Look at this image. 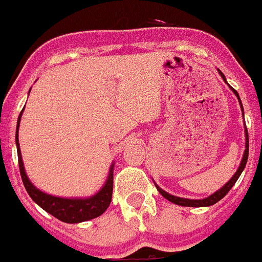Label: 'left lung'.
I'll return each mask as SVG.
<instances>
[{
	"label": "left lung",
	"instance_id": "1",
	"mask_svg": "<svg viewBox=\"0 0 262 262\" xmlns=\"http://www.w3.org/2000/svg\"><path fill=\"white\" fill-rule=\"evenodd\" d=\"M217 72H219V75H221V77L223 78V81L226 82L227 85H228V82H227L226 77H224V75L222 73L221 69H217ZM230 86V85H228ZM230 89L232 90L233 94L236 96V98L239 99V103H240V107H242V111H243V117H244V108H243V105H242V101H240V97H239V93L236 92L235 89H233L232 86H230ZM248 154H249V140H248V131H247V127H245V151H244V155H243V159H242V163H240L239 168H237V170L235 172V174L231 177V180L228 182H227L226 185H223V186L219 189V190H216L215 193H212L211 195L206 196V198H202V200H189V198H181V196H176V195H172V194L166 193L165 190H163L161 187L159 186V185L155 182V186H156V189L159 190V193L161 194V195L164 196V198H166V200L169 201V202L174 203V205H178V206H185V207H207V206H212L215 205L216 202H219V201L222 200V198H224L226 196V194L228 193V191L232 189L233 185L236 184V181H237V178L240 177V174L243 173V170H244L245 165H247V161H248Z\"/></svg>",
	"mask_w": 262,
	"mask_h": 262
}]
</instances>
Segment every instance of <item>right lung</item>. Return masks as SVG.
<instances>
[{"label":"right lung","mask_w":262,"mask_h":262,"mask_svg":"<svg viewBox=\"0 0 262 262\" xmlns=\"http://www.w3.org/2000/svg\"><path fill=\"white\" fill-rule=\"evenodd\" d=\"M31 90V89H30ZM30 93V92H29ZM23 110L20 111L19 117L17 122V131H15V144H17L18 152V164H19L20 177L25 187H26L27 193L31 196V200L40 206L41 209L55 216L59 221L64 223L75 224L81 223V222H86L90 219L102 215L107 210L111 202V195H113V178H114V165L113 163L108 169V176L106 178V182L96 194L86 196V198H66V196H56L51 195V194L41 191L40 189L35 186L30 181L29 176L26 174L25 165H23L22 154H20L19 142H18V129H19L20 118H22Z\"/></svg>","instance_id":"add662e5"}]
</instances>
